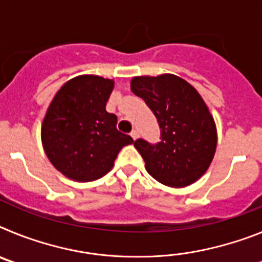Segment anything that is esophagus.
Instances as JSON below:
<instances>
[{
    "label": "esophagus",
    "instance_id": "1",
    "mask_svg": "<svg viewBox=\"0 0 262 262\" xmlns=\"http://www.w3.org/2000/svg\"><path fill=\"white\" fill-rule=\"evenodd\" d=\"M129 135H131V138H133L134 140H136V139H138V136H139L138 129H133V131H131V134H129Z\"/></svg>",
    "mask_w": 262,
    "mask_h": 262
}]
</instances>
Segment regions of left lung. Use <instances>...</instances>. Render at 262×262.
<instances>
[{"mask_svg":"<svg viewBox=\"0 0 262 262\" xmlns=\"http://www.w3.org/2000/svg\"><path fill=\"white\" fill-rule=\"evenodd\" d=\"M131 90L144 99L160 126V142L138 139L147 172L163 185L184 187L202 177L216 149V127L209 107L189 82L174 75L139 76Z\"/></svg>","mask_w":262,"mask_h":262,"instance_id":"left-lung-1","label":"left lung"}]
</instances>
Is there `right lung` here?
<instances>
[{"label": "right lung", "mask_w": 262, "mask_h": 262, "mask_svg": "<svg viewBox=\"0 0 262 262\" xmlns=\"http://www.w3.org/2000/svg\"><path fill=\"white\" fill-rule=\"evenodd\" d=\"M114 81L93 75L77 76L55 94L41 124V143L52 165L80 182L110 172L129 135L117 128V115L106 111Z\"/></svg>", "instance_id": "1"}]
</instances>
